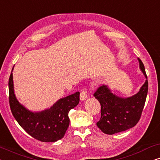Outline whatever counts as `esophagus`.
<instances>
[{"mask_svg":"<svg viewBox=\"0 0 160 160\" xmlns=\"http://www.w3.org/2000/svg\"><path fill=\"white\" fill-rule=\"evenodd\" d=\"M87 98V93L86 89H82V92H81L80 94V100L83 101V100H85Z\"/></svg>","mask_w":160,"mask_h":160,"instance_id":"1","label":"esophagus"}]
</instances>
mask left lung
I'll return each instance as SVG.
<instances>
[{"label":"left lung","mask_w":160,"mask_h":160,"mask_svg":"<svg viewBox=\"0 0 160 160\" xmlns=\"http://www.w3.org/2000/svg\"><path fill=\"white\" fill-rule=\"evenodd\" d=\"M139 68L146 80L136 94L122 98L113 93L108 85H102L94 94L101 106V117L97 126L108 135L125 131L138 122L148 93V80L145 68L138 58Z\"/></svg>","instance_id":"1"}]
</instances>
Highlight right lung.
Masks as SVG:
<instances>
[{
  "label": "right lung",
  "mask_w": 160,
  "mask_h": 160,
  "mask_svg": "<svg viewBox=\"0 0 160 160\" xmlns=\"http://www.w3.org/2000/svg\"><path fill=\"white\" fill-rule=\"evenodd\" d=\"M13 69L8 80L11 111L19 125L35 139L55 142L62 138L70 123L68 113L79 102V92L60 98L50 108L31 111L21 104L14 94Z\"/></svg>",
  "instance_id": "add662e5"
}]
</instances>
